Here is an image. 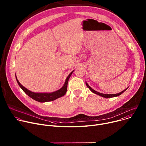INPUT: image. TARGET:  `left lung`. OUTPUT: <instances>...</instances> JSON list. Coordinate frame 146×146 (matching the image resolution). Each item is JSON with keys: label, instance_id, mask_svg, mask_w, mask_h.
I'll use <instances>...</instances> for the list:
<instances>
[{"label": "left lung", "instance_id": "1", "mask_svg": "<svg viewBox=\"0 0 146 146\" xmlns=\"http://www.w3.org/2000/svg\"><path fill=\"white\" fill-rule=\"evenodd\" d=\"M86 86H87V87H88V88L91 90V92H93V93H94V94H97V95H98V96H101V97H104V98H112V97H118V96H119L120 95H121V94H123L127 89H128V87L127 89H125V90H124L123 91H122V92H121L120 93H117V94H103V93H99V92H97V91H96V90H94V89H93L92 87L87 84V83L86 82Z\"/></svg>", "mask_w": 146, "mask_h": 146}]
</instances>
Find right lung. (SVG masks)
Masks as SVG:
<instances>
[{
    "instance_id": "add662e5",
    "label": "right lung",
    "mask_w": 146,
    "mask_h": 146,
    "mask_svg": "<svg viewBox=\"0 0 146 146\" xmlns=\"http://www.w3.org/2000/svg\"><path fill=\"white\" fill-rule=\"evenodd\" d=\"M74 71V70L72 71L67 77L65 83L64 85L62 86V88L52 93H35V92H31L29 90H28L27 89H26L24 86H23L19 83L16 76H15V78H16L17 82L18 85L19 86V87L28 96H29L31 98H32V99H33L36 101H38L40 102H46L54 101L57 98L63 97L66 94L67 90V84H68V80Z\"/></svg>"
}]
</instances>
